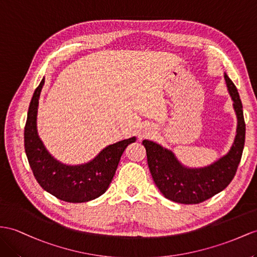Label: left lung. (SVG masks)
<instances>
[{
  "label": "left lung",
  "mask_w": 257,
  "mask_h": 257,
  "mask_svg": "<svg viewBox=\"0 0 257 257\" xmlns=\"http://www.w3.org/2000/svg\"><path fill=\"white\" fill-rule=\"evenodd\" d=\"M225 80L238 117L236 136L231 150L207 167H183L172 151L144 140L148 164L156 187L166 199L181 204H199L226 189L236 173L245 141V122L240 96L234 83L225 74Z\"/></svg>",
  "instance_id": "obj_1"
}]
</instances>
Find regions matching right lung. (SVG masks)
<instances>
[{"label": "right lung", "mask_w": 257, "mask_h": 257, "mask_svg": "<svg viewBox=\"0 0 257 257\" xmlns=\"http://www.w3.org/2000/svg\"><path fill=\"white\" fill-rule=\"evenodd\" d=\"M43 84L44 78L31 98L25 126V151L30 168L42 189L57 199L69 203L94 200L107 190L123 151L136 138L108 146L84 165L67 166L57 162L45 150L37 133L38 104Z\"/></svg>", "instance_id": "obj_1"}]
</instances>
